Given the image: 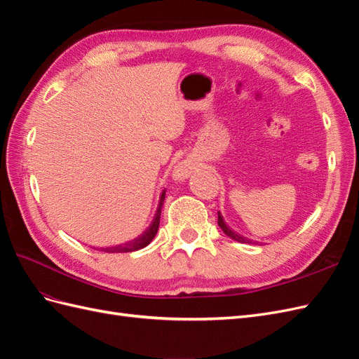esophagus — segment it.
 Returning <instances> with one entry per match:
<instances>
[{"label": "esophagus", "mask_w": 359, "mask_h": 359, "mask_svg": "<svg viewBox=\"0 0 359 359\" xmlns=\"http://www.w3.org/2000/svg\"><path fill=\"white\" fill-rule=\"evenodd\" d=\"M184 175H186V173H184V170H180V172H178V177H184Z\"/></svg>", "instance_id": "1"}]
</instances>
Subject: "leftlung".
Listing matches in <instances>:
<instances>
[{
  "instance_id": "8db88e82",
  "label": "left lung",
  "mask_w": 359,
  "mask_h": 359,
  "mask_svg": "<svg viewBox=\"0 0 359 359\" xmlns=\"http://www.w3.org/2000/svg\"><path fill=\"white\" fill-rule=\"evenodd\" d=\"M219 226H220V229L224 232V235H227L229 238H232L233 241H238V243H248V240L245 236H243V235H238L236 232H233L229 226H227L226 223H224V220H223V215L220 214V211H219Z\"/></svg>"
}]
</instances>
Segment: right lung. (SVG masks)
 I'll list each match as a JSON object with an SVG mask.
<instances>
[{"mask_svg": "<svg viewBox=\"0 0 359 359\" xmlns=\"http://www.w3.org/2000/svg\"><path fill=\"white\" fill-rule=\"evenodd\" d=\"M165 194H166V190L160 194V201H158V205H157V211L154 214V219H153V222H151V224L147 227V229L144 231L142 235H139L137 238H135V240L128 241V243H126L123 245L106 248L104 252H107V253H130V252H136V250H140V248L147 247L151 241H153L157 231H158L161 208H163V202H165Z\"/></svg>", "mask_w": 359, "mask_h": 359, "instance_id": "obj_1", "label": "right lung"}]
</instances>
